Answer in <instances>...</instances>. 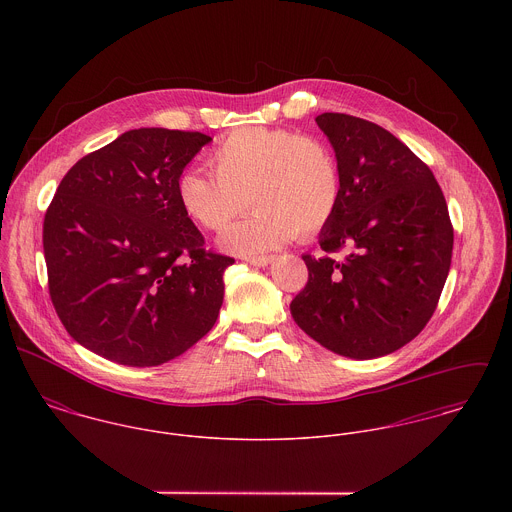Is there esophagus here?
I'll use <instances>...</instances> for the list:
<instances>
[{
	"label": "esophagus",
	"instance_id": "34e87169",
	"mask_svg": "<svg viewBox=\"0 0 512 512\" xmlns=\"http://www.w3.org/2000/svg\"><path fill=\"white\" fill-rule=\"evenodd\" d=\"M246 262H248L250 266L266 268L268 264H272V262H274V256H250V258H246Z\"/></svg>",
	"mask_w": 512,
	"mask_h": 512
}]
</instances>
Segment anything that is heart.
I'll return each instance as SVG.
<instances>
[{
	"label": "heart",
	"mask_w": 512,
	"mask_h": 512,
	"mask_svg": "<svg viewBox=\"0 0 512 512\" xmlns=\"http://www.w3.org/2000/svg\"><path fill=\"white\" fill-rule=\"evenodd\" d=\"M217 173L189 169L177 179L185 215L222 230L252 199L256 213L220 236L226 252L256 256L315 234L339 211L343 173L329 144L284 128H240L211 153Z\"/></svg>",
	"instance_id": "1"
}]
</instances>
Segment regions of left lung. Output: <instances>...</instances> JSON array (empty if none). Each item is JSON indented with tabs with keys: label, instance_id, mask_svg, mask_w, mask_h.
Listing matches in <instances>:
<instances>
[{
	"label": "left lung",
	"instance_id": "8db88e82",
	"mask_svg": "<svg viewBox=\"0 0 512 512\" xmlns=\"http://www.w3.org/2000/svg\"><path fill=\"white\" fill-rule=\"evenodd\" d=\"M315 122L343 173V199L319 246L349 254H303L309 278L290 303L293 321L337 355L384 357L436 311L453 250L447 205L430 167L388 130L335 112Z\"/></svg>",
	"mask_w": 512,
	"mask_h": 512
}]
</instances>
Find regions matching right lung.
<instances>
[{
  "mask_svg": "<svg viewBox=\"0 0 512 512\" xmlns=\"http://www.w3.org/2000/svg\"><path fill=\"white\" fill-rule=\"evenodd\" d=\"M213 138L140 128L76 161L43 222L49 293L76 343L118 365L183 355L219 317L234 258L205 250L177 199Z\"/></svg>",
  "mask_w": 512,
  "mask_h": 512,
  "instance_id": "1",
  "label": "right lung"
}]
</instances>
